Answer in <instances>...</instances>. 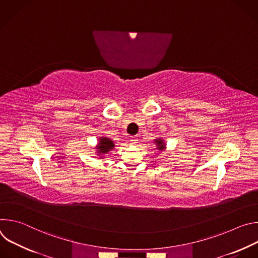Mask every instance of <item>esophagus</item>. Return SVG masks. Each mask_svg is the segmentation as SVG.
<instances>
[{"instance_id": "1", "label": "esophagus", "mask_w": 258, "mask_h": 258, "mask_svg": "<svg viewBox=\"0 0 258 258\" xmlns=\"http://www.w3.org/2000/svg\"><path fill=\"white\" fill-rule=\"evenodd\" d=\"M131 142H132L133 144H136V143H138V138H137L136 136H133V137H131Z\"/></svg>"}]
</instances>
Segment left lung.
<instances>
[{"instance_id": "left-lung-1", "label": "left lung", "mask_w": 258, "mask_h": 258, "mask_svg": "<svg viewBox=\"0 0 258 258\" xmlns=\"http://www.w3.org/2000/svg\"><path fill=\"white\" fill-rule=\"evenodd\" d=\"M155 144L157 145V149H158V150L162 151V150L165 149V144H164L163 140H161V139H156V140H155Z\"/></svg>"}]
</instances>
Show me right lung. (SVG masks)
Returning <instances> with one entry per match:
<instances>
[{"instance_id": "add662e5", "label": "right lung", "mask_w": 258, "mask_h": 258, "mask_svg": "<svg viewBox=\"0 0 258 258\" xmlns=\"http://www.w3.org/2000/svg\"><path fill=\"white\" fill-rule=\"evenodd\" d=\"M113 148H114V143L109 138L102 137V138L99 139V143H98V146H97L99 155L107 154L109 151H111Z\"/></svg>"}]
</instances>
